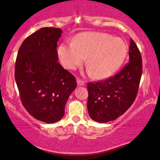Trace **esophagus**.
I'll return each instance as SVG.
<instances>
[{"mask_svg": "<svg viewBox=\"0 0 160 160\" xmlns=\"http://www.w3.org/2000/svg\"><path fill=\"white\" fill-rule=\"evenodd\" d=\"M77 84L78 86H84L85 82H83L81 79H77Z\"/></svg>", "mask_w": 160, "mask_h": 160, "instance_id": "obj_1", "label": "esophagus"}]
</instances>
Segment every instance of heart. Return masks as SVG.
Segmentation results:
<instances>
[{
    "instance_id": "b5f03b06",
    "label": "heart",
    "mask_w": 160,
    "mask_h": 160,
    "mask_svg": "<svg viewBox=\"0 0 160 160\" xmlns=\"http://www.w3.org/2000/svg\"><path fill=\"white\" fill-rule=\"evenodd\" d=\"M128 47L121 38L100 32H83L71 43H62L58 48L63 66L75 70L87 58L89 72L96 78H106L114 73L125 59Z\"/></svg>"
}]
</instances>
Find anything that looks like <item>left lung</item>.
I'll return each mask as SVG.
<instances>
[{
  "instance_id": "obj_1",
  "label": "left lung",
  "mask_w": 160,
  "mask_h": 160,
  "mask_svg": "<svg viewBox=\"0 0 160 160\" xmlns=\"http://www.w3.org/2000/svg\"><path fill=\"white\" fill-rule=\"evenodd\" d=\"M129 62L117 75L87 85V109L90 118L100 123L113 121L132 106L136 98L142 75V58L130 39Z\"/></svg>"
}]
</instances>
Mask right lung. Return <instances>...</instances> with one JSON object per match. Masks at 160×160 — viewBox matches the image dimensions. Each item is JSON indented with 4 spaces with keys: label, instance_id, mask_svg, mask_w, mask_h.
Wrapping results in <instances>:
<instances>
[{
    "label": "right lung",
    "instance_id": "right-lung-1",
    "mask_svg": "<svg viewBox=\"0 0 160 160\" xmlns=\"http://www.w3.org/2000/svg\"><path fill=\"white\" fill-rule=\"evenodd\" d=\"M62 30L42 28L19 47L14 76L23 106L35 119L54 123L65 114V106L76 81L58 61L57 43Z\"/></svg>",
    "mask_w": 160,
    "mask_h": 160
}]
</instances>
